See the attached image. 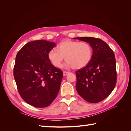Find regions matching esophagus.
I'll return each instance as SVG.
<instances>
[{
    "mask_svg": "<svg viewBox=\"0 0 131 131\" xmlns=\"http://www.w3.org/2000/svg\"><path fill=\"white\" fill-rule=\"evenodd\" d=\"M68 73H69V72H67V71H63V75H67Z\"/></svg>",
    "mask_w": 131,
    "mask_h": 131,
    "instance_id": "obj_1",
    "label": "esophagus"
}]
</instances>
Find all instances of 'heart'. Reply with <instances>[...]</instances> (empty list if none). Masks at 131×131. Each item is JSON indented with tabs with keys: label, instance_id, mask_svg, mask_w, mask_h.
Listing matches in <instances>:
<instances>
[{
	"label": "heart",
	"instance_id": "b5f03b06",
	"mask_svg": "<svg viewBox=\"0 0 131 131\" xmlns=\"http://www.w3.org/2000/svg\"><path fill=\"white\" fill-rule=\"evenodd\" d=\"M57 50L52 49L48 54L49 61L57 68L60 67L65 57L64 67L82 68L90 63L92 56L91 46L85 41L67 40L57 45Z\"/></svg>",
	"mask_w": 131,
	"mask_h": 131
}]
</instances>
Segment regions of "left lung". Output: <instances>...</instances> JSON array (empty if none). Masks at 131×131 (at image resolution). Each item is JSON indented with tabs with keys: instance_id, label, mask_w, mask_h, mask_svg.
Masks as SVG:
<instances>
[{
	"instance_id": "8db88e82",
	"label": "left lung",
	"mask_w": 131,
	"mask_h": 131,
	"mask_svg": "<svg viewBox=\"0 0 131 131\" xmlns=\"http://www.w3.org/2000/svg\"><path fill=\"white\" fill-rule=\"evenodd\" d=\"M89 43L93 50L90 63L76 71L75 89L84 100L97 103L106 98L117 82L114 53L103 40L92 37H75Z\"/></svg>"
}]
</instances>
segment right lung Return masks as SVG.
I'll list each match as a JSON object with an SVG mask.
<instances>
[{"label":"right lung","mask_w":131,"mask_h":131,"mask_svg":"<svg viewBox=\"0 0 131 131\" xmlns=\"http://www.w3.org/2000/svg\"><path fill=\"white\" fill-rule=\"evenodd\" d=\"M56 45L45 40H35L26 43L17 54L14 78L20 96L31 106H48L59 92L63 72L48 58Z\"/></svg>","instance_id":"right-lung-1"}]
</instances>
